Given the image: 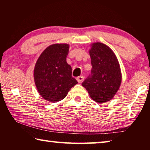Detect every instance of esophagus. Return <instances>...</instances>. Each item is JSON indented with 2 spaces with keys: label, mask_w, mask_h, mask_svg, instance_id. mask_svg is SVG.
I'll return each instance as SVG.
<instances>
[{
  "label": "esophagus",
  "mask_w": 150,
  "mask_h": 150,
  "mask_svg": "<svg viewBox=\"0 0 150 150\" xmlns=\"http://www.w3.org/2000/svg\"><path fill=\"white\" fill-rule=\"evenodd\" d=\"M77 80L79 83H82L84 80V77H83V76H79L77 78Z\"/></svg>",
  "instance_id": "1"
}]
</instances>
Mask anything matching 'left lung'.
<instances>
[{
  "instance_id": "obj_1",
  "label": "left lung",
  "mask_w": 150,
  "mask_h": 150,
  "mask_svg": "<svg viewBox=\"0 0 150 150\" xmlns=\"http://www.w3.org/2000/svg\"><path fill=\"white\" fill-rule=\"evenodd\" d=\"M92 69L82 85L91 98L98 103L112 99L120 87L122 73L116 55L108 45L100 42L91 44L89 50Z\"/></svg>"
}]
</instances>
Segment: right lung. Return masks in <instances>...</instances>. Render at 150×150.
Masks as SVG:
<instances>
[{"instance_id": "add662e5", "label": "right lung", "mask_w": 150, "mask_h": 150, "mask_svg": "<svg viewBox=\"0 0 150 150\" xmlns=\"http://www.w3.org/2000/svg\"><path fill=\"white\" fill-rule=\"evenodd\" d=\"M69 45L54 44L45 48L35 63L34 79L40 95L51 103L63 100L77 84L71 67L66 62Z\"/></svg>"}]
</instances>
